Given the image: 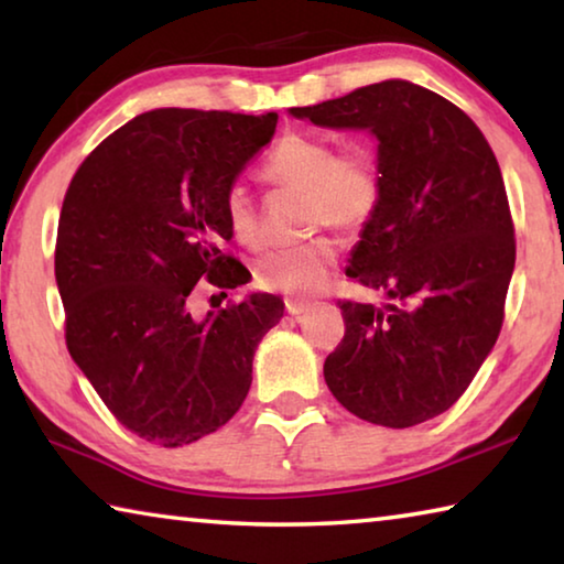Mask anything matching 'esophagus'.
I'll use <instances>...</instances> for the list:
<instances>
[{
	"instance_id": "obj_1",
	"label": "esophagus",
	"mask_w": 564,
	"mask_h": 564,
	"mask_svg": "<svg viewBox=\"0 0 564 564\" xmlns=\"http://www.w3.org/2000/svg\"><path fill=\"white\" fill-rule=\"evenodd\" d=\"M308 308H311V305L303 303V301H293V299L285 301V313H289V316H301V313H305Z\"/></svg>"
}]
</instances>
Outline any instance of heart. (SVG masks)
I'll return each mask as SVG.
<instances>
[{
  "label": "heart",
  "mask_w": 564,
  "mask_h": 564,
  "mask_svg": "<svg viewBox=\"0 0 564 564\" xmlns=\"http://www.w3.org/2000/svg\"><path fill=\"white\" fill-rule=\"evenodd\" d=\"M261 176L273 186L305 194V221L311 228L330 226L340 234H358L368 226L380 206V174L373 159L362 151L338 154L323 139L285 137L265 159ZM224 216L236 241L253 246L259 241V216L251 194L234 184L224 196ZM336 263L330 238L275 248L256 263V283L265 291L285 295H308L318 291Z\"/></svg>",
  "instance_id": "b5f03b06"
}]
</instances>
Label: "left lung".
Listing matches in <instances>:
<instances>
[{"mask_svg": "<svg viewBox=\"0 0 564 564\" xmlns=\"http://www.w3.org/2000/svg\"><path fill=\"white\" fill-rule=\"evenodd\" d=\"M289 113L378 141L383 194L346 275L388 301L340 303L326 383L368 423H425L465 393L502 328L514 228L498 159L465 111L405 79Z\"/></svg>", "mask_w": 564, "mask_h": 564, "instance_id": "left-lung-1", "label": "left lung"}]
</instances>
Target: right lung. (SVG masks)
<instances>
[{
  "instance_id": "1",
  "label": "right lung",
  "mask_w": 564,
  "mask_h": 564,
  "mask_svg": "<svg viewBox=\"0 0 564 564\" xmlns=\"http://www.w3.org/2000/svg\"><path fill=\"white\" fill-rule=\"evenodd\" d=\"M279 113L154 109L84 159L64 196L54 273L66 348L113 417L149 443L216 433L248 395L253 352L283 301L251 293L196 321L198 281L251 273L224 251V196L275 133Z\"/></svg>"
}]
</instances>
